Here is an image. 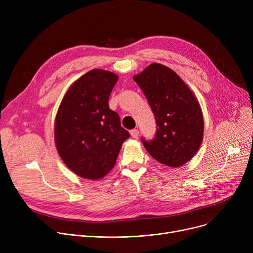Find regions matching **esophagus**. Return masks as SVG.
<instances>
[{"instance_id":"obj_1","label":"esophagus","mask_w":253,"mask_h":253,"mask_svg":"<svg viewBox=\"0 0 253 253\" xmlns=\"http://www.w3.org/2000/svg\"><path fill=\"white\" fill-rule=\"evenodd\" d=\"M130 135H131V137H133V138H137V137H138V135H139V131H138L137 129H133V130H131V131H130Z\"/></svg>"}]
</instances>
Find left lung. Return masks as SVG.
<instances>
[{
    "label": "left lung",
    "mask_w": 253,
    "mask_h": 253,
    "mask_svg": "<svg viewBox=\"0 0 253 253\" xmlns=\"http://www.w3.org/2000/svg\"><path fill=\"white\" fill-rule=\"evenodd\" d=\"M133 80L147 97L157 122L156 136L142 143L159 163L180 167L196 155L203 140L200 103L183 80L168 66L152 63Z\"/></svg>",
    "instance_id": "left-lung-1"
}]
</instances>
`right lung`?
Returning a JSON list of instances; mask_svg holds the SVG:
<instances>
[{
	"mask_svg": "<svg viewBox=\"0 0 253 253\" xmlns=\"http://www.w3.org/2000/svg\"><path fill=\"white\" fill-rule=\"evenodd\" d=\"M119 76L94 69L70 86L54 123L55 145L75 174L97 180L114 168L123 142L129 138L109 97Z\"/></svg>",
	"mask_w": 253,
	"mask_h": 253,
	"instance_id": "add662e5",
	"label": "right lung"
}]
</instances>
